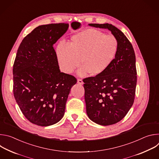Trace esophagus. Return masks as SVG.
<instances>
[{
  "label": "esophagus",
  "instance_id": "34e87169",
  "mask_svg": "<svg viewBox=\"0 0 159 159\" xmlns=\"http://www.w3.org/2000/svg\"><path fill=\"white\" fill-rule=\"evenodd\" d=\"M77 84H80V85H83L84 84V82L82 79H78L77 80Z\"/></svg>",
  "mask_w": 159,
  "mask_h": 159
}]
</instances>
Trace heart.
I'll list each match as a JSON object with an SVG mask.
<instances>
[{
  "mask_svg": "<svg viewBox=\"0 0 159 159\" xmlns=\"http://www.w3.org/2000/svg\"><path fill=\"white\" fill-rule=\"evenodd\" d=\"M118 50V41L115 36L90 28L74 35L69 47L60 43L56 55L63 72L70 74L82 64L77 72L79 76L86 77L90 74L98 76L109 69Z\"/></svg>",
  "mask_w": 159,
  "mask_h": 159,
  "instance_id": "obj_1",
  "label": "heart"
}]
</instances>
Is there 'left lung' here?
<instances>
[{"instance_id":"obj_1","label":"left lung","mask_w":159,"mask_h":159,"mask_svg":"<svg viewBox=\"0 0 159 159\" xmlns=\"http://www.w3.org/2000/svg\"><path fill=\"white\" fill-rule=\"evenodd\" d=\"M110 31L118 41V50L102 74L83 80L89 118L102 126L120 121L131 107L137 85L136 58L132 44L123 33L111 24H89Z\"/></svg>"}]
</instances>
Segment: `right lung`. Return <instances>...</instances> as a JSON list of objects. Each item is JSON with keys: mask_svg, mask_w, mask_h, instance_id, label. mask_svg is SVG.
I'll return each mask as SVG.
<instances>
[{"mask_svg": "<svg viewBox=\"0 0 159 159\" xmlns=\"http://www.w3.org/2000/svg\"><path fill=\"white\" fill-rule=\"evenodd\" d=\"M66 23L39 26L20 43L13 66V92L25 116L41 126L64 116L66 100L77 79L61 72L53 44L66 32Z\"/></svg>", "mask_w": 159, "mask_h": 159, "instance_id": "1", "label": "right lung"}]
</instances>
